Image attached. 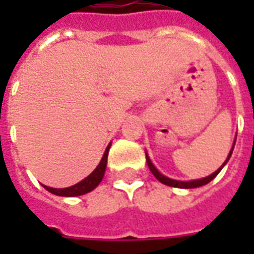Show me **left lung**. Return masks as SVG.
I'll use <instances>...</instances> for the list:
<instances>
[{
	"mask_svg": "<svg viewBox=\"0 0 254 254\" xmlns=\"http://www.w3.org/2000/svg\"><path fill=\"white\" fill-rule=\"evenodd\" d=\"M235 140H237V137H235ZM235 140L234 143H233V148L230 149L229 152V156H227V159L224 160V163L220 167H219L218 170L215 171V173H212L211 176L205 177V178H200V180H193V181H178V180H173V178H169V177L163 176L162 173H160L156 167L154 166V163L151 162V159H149L148 154L145 152V158H147V165H148L149 170H151V173L154 174L155 178L158 180L159 182H162V184H165V185H167V187H173V188H181V189H193V188H200L202 187V185H207L208 182H211L215 178V177L218 176L219 173H220V170L223 169V166L229 162L230 156H231V154H233V149H234V145H235Z\"/></svg>",
	"mask_w": 254,
	"mask_h": 254,
	"instance_id": "obj_1",
	"label": "left lung"
}]
</instances>
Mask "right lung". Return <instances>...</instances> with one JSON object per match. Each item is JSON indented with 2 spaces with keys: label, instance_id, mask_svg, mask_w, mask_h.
Here are the masks:
<instances>
[{
  "label": "right lung",
  "instance_id": "obj_1",
  "mask_svg": "<svg viewBox=\"0 0 254 254\" xmlns=\"http://www.w3.org/2000/svg\"><path fill=\"white\" fill-rule=\"evenodd\" d=\"M110 145L111 144L107 145L105 154H103V156H102L99 165L96 166V169H95V170L92 171L87 178H84L83 181L77 182V184H76V185H73V187L64 188V189H56V188L46 187V185H43V188H45L46 190L50 191V193H53V194H56V196H63V197L81 196V194H85V193H88V191L94 190L95 188L98 187L100 182H102L103 176H105L106 166H107V155H109Z\"/></svg>",
  "mask_w": 254,
  "mask_h": 254
}]
</instances>
